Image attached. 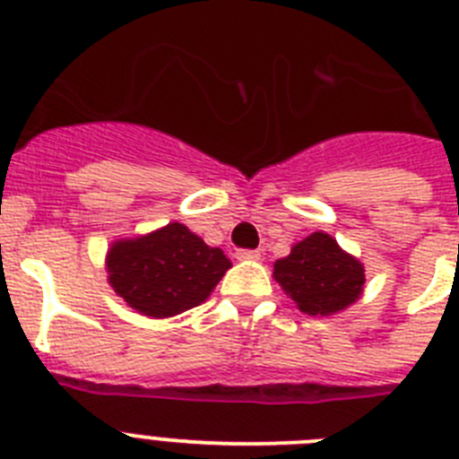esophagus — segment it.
Here are the masks:
<instances>
[{
	"instance_id": "obj_1",
	"label": "esophagus",
	"mask_w": 459,
	"mask_h": 459,
	"mask_svg": "<svg viewBox=\"0 0 459 459\" xmlns=\"http://www.w3.org/2000/svg\"><path fill=\"white\" fill-rule=\"evenodd\" d=\"M262 255H259V250H238L237 253V259H241V262H246V259H250V262H255V259H259Z\"/></svg>"
}]
</instances>
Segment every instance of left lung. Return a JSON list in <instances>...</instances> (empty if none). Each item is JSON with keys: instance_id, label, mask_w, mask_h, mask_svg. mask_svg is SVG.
<instances>
[{"instance_id": "obj_1", "label": "left lung", "mask_w": 459, "mask_h": 459, "mask_svg": "<svg viewBox=\"0 0 459 459\" xmlns=\"http://www.w3.org/2000/svg\"><path fill=\"white\" fill-rule=\"evenodd\" d=\"M273 278L296 307L312 317H328L359 301L366 269L344 253L333 237L312 232L273 264Z\"/></svg>"}]
</instances>
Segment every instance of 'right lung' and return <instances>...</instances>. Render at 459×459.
<instances>
[{
    "label": "right lung",
    "instance_id": "1",
    "mask_svg": "<svg viewBox=\"0 0 459 459\" xmlns=\"http://www.w3.org/2000/svg\"><path fill=\"white\" fill-rule=\"evenodd\" d=\"M108 280L133 310L147 317H174L209 299L232 262L181 222L121 238L108 250Z\"/></svg>",
    "mask_w": 459,
    "mask_h": 459
}]
</instances>
